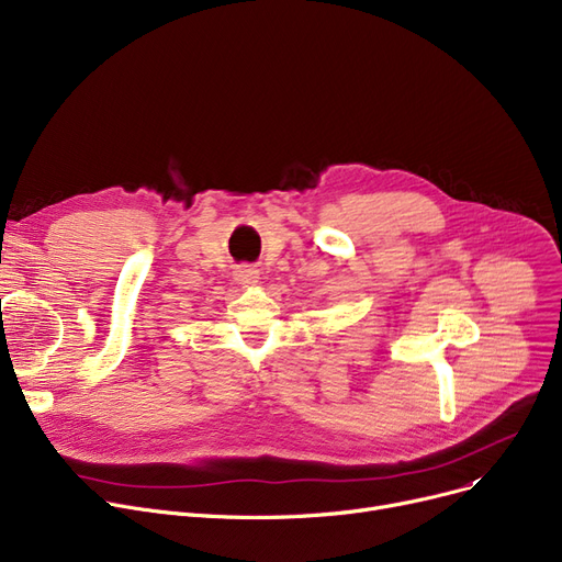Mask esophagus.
<instances>
[{"instance_id": "esophagus-1", "label": "esophagus", "mask_w": 562, "mask_h": 562, "mask_svg": "<svg viewBox=\"0 0 562 562\" xmlns=\"http://www.w3.org/2000/svg\"><path fill=\"white\" fill-rule=\"evenodd\" d=\"M234 278L243 286H252V284L259 282V271H257V268H252V266H238L236 271H234Z\"/></svg>"}]
</instances>
